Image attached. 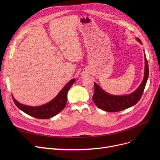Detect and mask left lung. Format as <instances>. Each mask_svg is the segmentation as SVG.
Here are the masks:
<instances>
[{
	"label": "left lung",
	"instance_id": "obj_1",
	"mask_svg": "<svg viewBox=\"0 0 160 160\" xmlns=\"http://www.w3.org/2000/svg\"><path fill=\"white\" fill-rule=\"evenodd\" d=\"M136 39L140 44L142 45L141 41L139 38H136ZM144 56L145 72L143 80H142L140 86L133 93L121 96L111 95L104 91L97 83L94 82L95 91L93 96V100L98 108L106 112H117L132 107L138 102L142 93H143L149 74L148 65L145 53L144 54Z\"/></svg>",
	"mask_w": 160,
	"mask_h": 160
}]
</instances>
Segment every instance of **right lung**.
<instances>
[{"instance_id": "add662e5", "label": "right lung", "mask_w": 160, "mask_h": 160, "mask_svg": "<svg viewBox=\"0 0 160 160\" xmlns=\"http://www.w3.org/2000/svg\"><path fill=\"white\" fill-rule=\"evenodd\" d=\"M75 79L71 80L59 92L57 96L50 102L39 106H30L19 103L12 96L15 105L25 113L41 119H50L62 112L65 107L67 99V93L74 83Z\"/></svg>"}]
</instances>
